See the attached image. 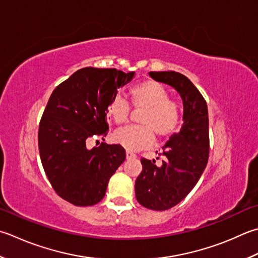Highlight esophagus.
Wrapping results in <instances>:
<instances>
[{"mask_svg": "<svg viewBox=\"0 0 258 258\" xmlns=\"http://www.w3.org/2000/svg\"><path fill=\"white\" fill-rule=\"evenodd\" d=\"M136 155L132 152H130V151H126V160H130V159H135Z\"/></svg>", "mask_w": 258, "mask_h": 258, "instance_id": "esophagus-1", "label": "esophagus"}]
</instances>
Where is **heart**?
Wrapping results in <instances>:
<instances>
[{"label": "heart", "mask_w": 258, "mask_h": 258, "mask_svg": "<svg viewBox=\"0 0 258 258\" xmlns=\"http://www.w3.org/2000/svg\"><path fill=\"white\" fill-rule=\"evenodd\" d=\"M136 108L144 109L140 117L142 125H128L116 131V143L130 152L150 148L155 142V135L168 139L178 128L181 118L180 105L169 98V92L162 84L154 80L136 85L132 92ZM108 115L117 124L126 122L131 114V105L123 94H116L109 102Z\"/></svg>", "instance_id": "1"}]
</instances>
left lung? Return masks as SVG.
Wrapping results in <instances>:
<instances>
[{
  "label": "left lung",
  "instance_id": "8db88e82",
  "mask_svg": "<svg viewBox=\"0 0 258 258\" xmlns=\"http://www.w3.org/2000/svg\"><path fill=\"white\" fill-rule=\"evenodd\" d=\"M156 82L171 86L183 103V124L162 148L165 161L142 159L143 170L135 181V196L148 209L163 211L182 201L198 182L209 158L208 107L203 95L184 75L151 72ZM161 154V153H159Z\"/></svg>",
  "mask_w": 258,
  "mask_h": 258
}]
</instances>
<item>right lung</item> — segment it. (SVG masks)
I'll return each mask as SVG.
<instances>
[{"instance_id":"add662e5","label":"right lung","mask_w":258,"mask_h":258,"mask_svg":"<svg viewBox=\"0 0 258 258\" xmlns=\"http://www.w3.org/2000/svg\"><path fill=\"white\" fill-rule=\"evenodd\" d=\"M134 76V72L86 67L50 96L39 125V153L52 188L68 203L83 207L99 203L110 176L125 161L119 144L102 142L93 149L87 144L107 135L109 102Z\"/></svg>"}]
</instances>
